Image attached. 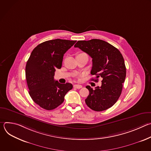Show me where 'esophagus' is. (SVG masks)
Instances as JSON below:
<instances>
[{
	"label": "esophagus",
	"mask_w": 151,
	"mask_h": 151,
	"mask_svg": "<svg viewBox=\"0 0 151 151\" xmlns=\"http://www.w3.org/2000/svg\"><path fill=\"white\" fill-rule=\"evenodd\" d=\"M73 87L75 88H77V89H80V88H81L82 87V85H81L76 84V85H73Z\"/></svg>",
	"instance_id": "esophagus-1"
}]
</instances>
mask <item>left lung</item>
Instances as JSON below:
<instances>
[{
    "mask_svg": "<svg viewBox=\"0 0 151 151\" xmlns=\"http://www.w3.org/2000/svg\"><path fill=\"white\" fill-rule=\"evenodd\" d=\"M87 53L93 59L92 75L103 78L101 85L95 89L87 85L89 95L85 99L87 105L93 111L100 112L111 107L118 100L126 76V68L120 51L108 42L100 39L79 40L74 46Z\"/></svg>",
    "mask_w": 151,
    "mask_h": 151,
    "instance_id": "8db88e82",
    "label": "left lung"
}]
</instances>
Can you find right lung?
<instances>
[{"instance_id": "obj_1", "label": "right lung", "mask_w": 151, "mask_h": 151, "mask_svg": "<svg viewBox=\"0 0 151 151\" xmlns=\"http://www.w3.org/2000/svg\"><path fill=\"white\" fill-rule=\"evenodd\" d=\"M76 40L60 39L42 42L32 51L26 66V78L29 94L42 108L55 109L72 89L70 83H60L54 79L56 69H60L64 54Z\"/></svg>"}]
</instances>
